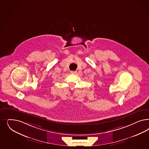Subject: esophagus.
<instances>
[{
	"instance_id": "1",
	"label": "esophagus",
	"mask_w": 149,
	"mask_h": 149,
	"mask_svg": "<svg viewBox=\"0 0 149 149\" xmlns=\"http://www.w3.org/2000/svg\"><path fill=\"white\" fill-rule=\"evenodd\" d=\"M71 74H76L77 72L76 71H71Z\"/></svg>"
}]
</instances>
